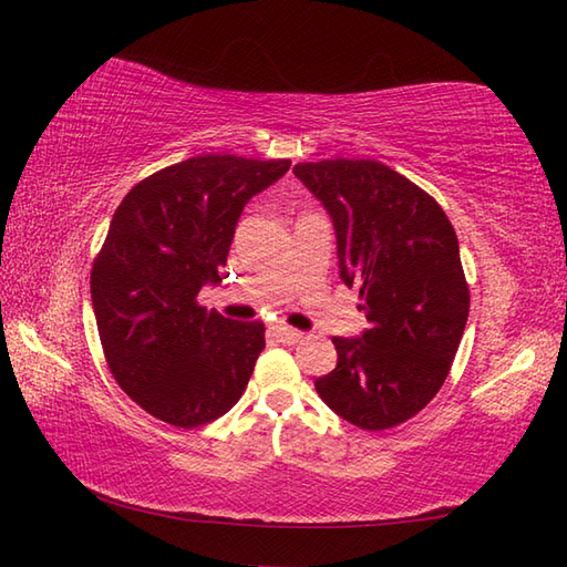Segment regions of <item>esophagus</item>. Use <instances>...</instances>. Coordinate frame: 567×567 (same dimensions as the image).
<instances>
[{"instance_id":"obj_1","label":"esophagus","mask_w":567,"mask_h":567,"mask_svg":"<svg viewBox=\"0 0 567 567\" xmlns=\"http://www.w3.org/2000/svg\"><path fill=\"white\" fill-rule=\"evenodd\" d=\"M272 333L277 336V341L287 343V346H295V343L302 341V331L290 329V327H282V323H277V327H272Z\"/></svg>"}]
</instances>
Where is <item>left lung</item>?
I'll use <instances>...</instances> for the list:
<instances>
[{
    "label": "left lung",
    "instance_id": "left-lung-1",
    "mask_svg": "<svg viewBox=\"0 0 567 567\" xmlns=\"http://www.w3.org/2000/svg\"><path fill=\"white\" fill-rule=\"evenodd\" d=\"M295 175L331 214L341 280L370 323L363 339L333 336L339 363L315 388L358 429L400 426L443 388L465 331L470 290L453 224L378 161L297 163Z\"/></svg>",
    "mask_w": 567,
    "mask_h": 567
}]
</instances>
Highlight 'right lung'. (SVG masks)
I'll list each match as a JSON object with an SVG mask.
<instances>
[{
	"label": "right lung",
	"mask_w": 567,
	"mask_h": 567,
	"mask_svg": "<svg viewBox=\"0 0 567 567\" xmlns=\"http://www.w3.org/2000/svg\"><path fill=\"white\" fill-rule=\"evenodd\" d=\"M290 165L195 155L141 179L114 212L90 275L102 351L118 388L165 424H209L246 390L265 327L197 297L221 280L246 202Z\"/></svg>",
	"instance_id": "right-lung-1"
}]
</instances>
